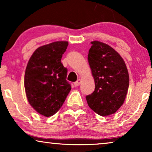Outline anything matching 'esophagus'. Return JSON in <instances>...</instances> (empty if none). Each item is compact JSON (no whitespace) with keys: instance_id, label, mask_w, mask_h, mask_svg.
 Here are the masks:
<instances>
[{"instance_id":"34e87169","label":"esophagus","mask_w":152,"mask_h":152,"mask_svg":"<svg viewBox=\"0 0 152 152\" xmlns=\"http://www.w3.org/2000/svg\"><path fill=\"white\" fill-rule=\"evenodd\" d=\"M80 84H81V80H78L77 81V82L74 83V85H75V86L77 87V86H80Z\"/></svg>"}]
</instances>
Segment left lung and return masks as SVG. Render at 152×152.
<instances>
[{
	"label": "left lung",
	"mask_w": 152,
	"mask_h": 152,
	"mask_svg": "<svg viewBox=\"0 0 152 152\" xmlns=\"http://www.w3.org/2000/svg\"><path fill=\"white\" fill-rule=\"evenodd\" d=\"M91 43L88 60L95 88L86 99L93 111L107 116L115 113L124 103L129 77L123 59L115 50L99 41Z\"/></svg>",
	"instance_id": "left-lung-1"
}]
</instances>
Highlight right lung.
I'll return each mask as SVG.
<instances>
[{
    "label": "right lung",
    "mask_w": 152,
    "mask_h": 152,
    "mask_svg": "<svg viewBox=\"0 0 152 152\" xmlns=\"http://www.w3.org/2000/svg\"><path fill=\"white\" fill-rule=\"evenodd\" d=\"M68 45L67 41H57L39 47L27 65L24 78L27 98L45 117L61 109L71 90L66 80L68 70L61 62Z\"/></svg>",
    "instance_id": "1"
}]
</instances>
